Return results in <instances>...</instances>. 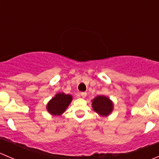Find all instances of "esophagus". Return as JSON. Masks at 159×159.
I'll use <instances>...</instances> for the list:
<instances>
[{
	"label": "esophagus",
	"mask_w": 159,
	"mask_h": 159,
	"mask_svg": "<svg viewBox=\"0 0 159 159\" xmlns=\"http://www.w3.org/2000/svg\"><path fill=\"white\" fill-rule=\"evenodd\" d=\"M81 96L83 98H84L87 96V93H86V92H81Z\"/></svg>",
	"instance_id": "obj_1"
}]
</instances>
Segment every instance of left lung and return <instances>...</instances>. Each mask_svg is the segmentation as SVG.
I'll return each instance as SVG.
<instances>
[{
    "label": "left lung",
    "mask_w": 159,
    "mask_h": 159,
    "mask_svg": "<svg viewBox=\"0 0 159 159\" xmlns=\"http://www.w3.org/2000/svg\"><path fill=\"white\" fill-rule=\"evenodd\" d=\"M113 102L109 98L98 95L92 100V108L96 113L102 116H108L113 111Z\"/></svg>",
    "instance_id": "left-lung-1"
}]
</instances>
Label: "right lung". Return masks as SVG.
<instances>
[{"label":"right lung","mask_w":159,"mask_h":159,"mask_svg":"<svg viewBox=\"0 0 159 159\" xmlns=\"http://www.w3.org/2000/svg\"><path fill=\"white\" fill-rule=\"evenodd\" d=\"M72 101V96L65 93H57L49 101L47 105V110L52 115H62Z\"/></svg>","instance_id":"add662e5"}]
</instances>
